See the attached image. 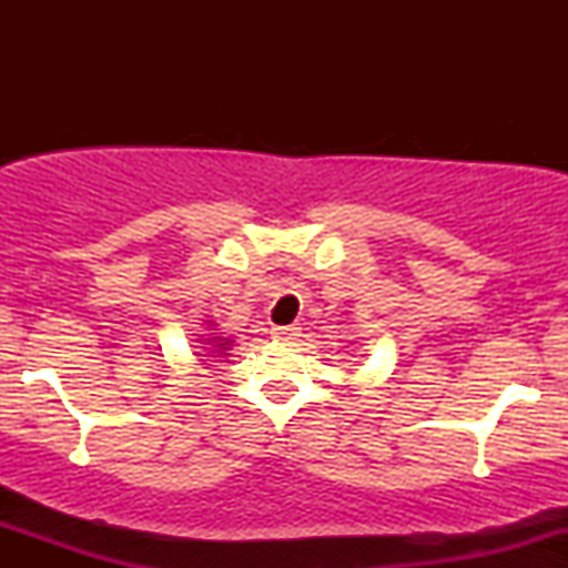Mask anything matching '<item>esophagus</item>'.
I'll use <instances>...</instances> for the list:
<instances>
[{
  "instance_id": "1",
  "label": "esophagus",
  "mask_w": 568,
  "mask_h": 568,
  "mask_svg": "<svg viewBox=\"0 0 568 568\" xmlns=\"http://www.w3.org/2000/svg\"><path fill=\"white\" fill-rule=\"evenodd\" d=\"M272 336L283 338V342H288V338L298 336V328H296V325H277V328H272Z\"/></svg>"
}]
</instances>
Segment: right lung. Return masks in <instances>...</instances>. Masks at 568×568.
Instances as JSON below:
<instances>
[{
  "mask_svg": "<svg viewBox=\"0 0 568 568\" xmlns=\"http://www.w3.org/2000/svg\"><path fill=\"white\" fill-rule=\"evenodd\" d=\"M207 325H213V323H207ZM213 331V328H211ZM202 344H211V349L207 352H221V355H224L226 349H230V344H232V338H224V336H207V338H202ZM207 357V355H205ZM211 357H219V355H211Z\"/></svg>",
  "mask_w": 568,
  "mask_h": 568,
  "instance_id": "1",
  "label": "right lung"
}]
</instances>
